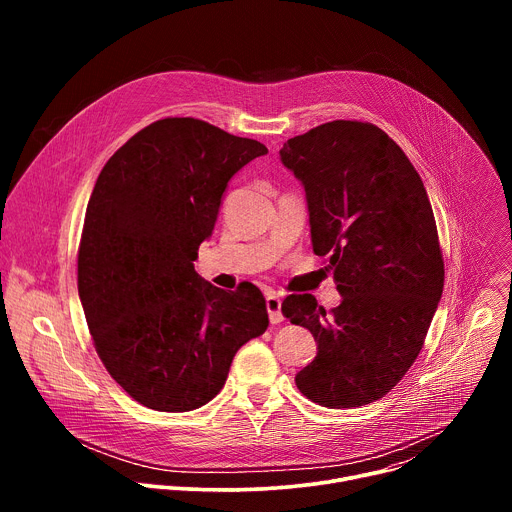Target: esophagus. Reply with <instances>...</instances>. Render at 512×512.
Returning a JSON list of instances; mask_svg holds the SVG:
<instances>
[{
	"mask_svg": "<svg viewBox=\"0 0 512 512\" xmlns=\"http://www.w3.org/2000/svg\"><path fill=\"white\" fill-rule=\"evenodd\" d=\"M265 304H267V314H269V322L271 324H279L283 322V314H281V298L275 296V294H269L265 298Z\"/></svg>",
	"mask_w": 512,
	"mask_h": 512,
	"instance_id": "1",
	"label": "esophagus"
}]
</instances>
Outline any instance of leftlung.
Wrapping results in <instances>:
<instances>
[{"label":"left lung","instance_id":"1","mask_svg":"<svg viewBox=\"0 0 512 512\" xmlns=\"http://www.w3.org/2000/svg\"><path fill=\"white\" fill-rule=\"evenodd\" d=\"M304 184L312 249L334 269L340 306L291 294L281 312L318 342L296 375L314 403L344 409L385 397L415 362L444 291V259L419 174L377 125L330 121L279 150Z\"/></svg>","mask_w":512,"mask_h":512}]
</instances>
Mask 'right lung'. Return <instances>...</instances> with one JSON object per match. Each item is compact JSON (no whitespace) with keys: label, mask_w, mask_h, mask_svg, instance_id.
Returning <instances> with one entry per match:
<instances>
[{"label":"right lung","mask_w":512,"mask_h":512,"mask_svg":"<svg viewBox=\"0 0 512 512\" xmlns=\"http://www.w3.org/2000/svg\"><path fill=\"white\" fill-rule=\"evenodd\" d=\"M263 143L194 117H166L109 158L79 245V296L99 358L137 403L206 405L237 350L267 326L253 283L225 291L194 271L229 180Z\"/></svg>","instance_id":"add662e5"}]
</instances>
